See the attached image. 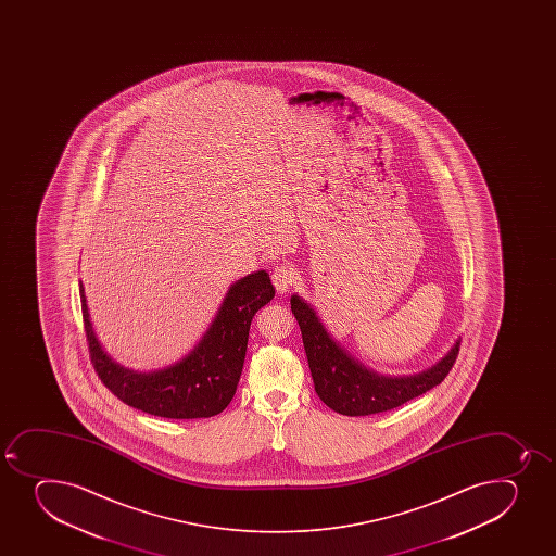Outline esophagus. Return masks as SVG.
Returning <instances> with one entry per match:
<instances>
[{"mask_svg": "<svg viewBox=\"0 0 556 556\" xmlns=\"http://www.w3.org/2000/svg\"><path fill=\"white\" fill-rule=\"evenodd\" d=\"M295 279H298V277H295V271H293L290 264H279V266L274 269V274H271V281H274L277 292L281 293L288 292L293 282H295Z\"/></svg>", "mask_w": 556, "mask_h": 556, "instance_id": "obj_1", "label": "esophagus"}]
</instances>
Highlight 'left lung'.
Masks as SVG:
<instances>
[{
  "label": "left lung",
  "instance_id": "8db88e82",
  "mask_svg": "<svg viewBox=\"0 0 556 556\" xmlns=\"http://www.w3.org/2000/svg\"><path fill=\"white\" fill-rule=\"evenodd\" d=\"M292 312L301 326L304 350L315 391L333 412L348 417H364L390 412L415 396L439 386L447 377L460 350V341L433 368L409 377H382L353 361L337 344L314 309L293 295Z\"/></svg>",
  "mask_w": 556,
  "mask_h": 556
}]
</instances>
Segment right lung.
Wrapping results in <instances>:
<instances>
[{"label":"right lung","mask_w":556,"mask_h":556,"mask_svg":"<svg viewBox=\"0 0 556 556\" xmlns=\"http://www.w3.org/2000/svg\"><path fill=\"white\" fill-rule=\"evenodd\" d=\"M83 292L79 282L88 352L101 382L119 401L155 417L208 418L223 412L236 395L253 315L274 299L275 288L264 269L242 277L231 285L219 314L193 352L152 374L123 368L103 352Z\"/></svg>","instance_id":"right-lung-1"}]
</instances>
